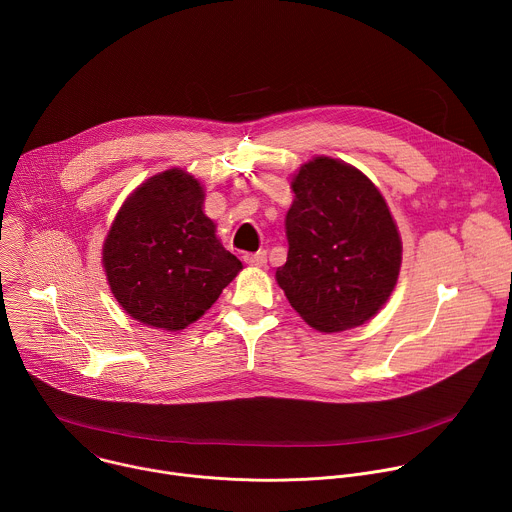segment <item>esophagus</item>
I'll list each match as a JSON object with an SVG mask.
<instances>
[{
	"label": "esophagus",
	"instance_id": "obj_1",
	"mask_svg": "<svg viewBox=\"0 0 512 512\" xmlns=\"http://www.w3.org/2000/svg\"><path fill=\"white\" fill-rule=\"evenodd\" d=\"M243 259H245V263H247L249 267H265V263H267V255H265L263 251L253 253V255H245Z\"/></svg>",
	"mask_w": 512,
	"mask_h": 512
}]
</instances>
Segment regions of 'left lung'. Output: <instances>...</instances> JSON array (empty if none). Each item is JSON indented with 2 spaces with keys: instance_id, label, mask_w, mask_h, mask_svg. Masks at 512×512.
Here are the masks:
<instances>
[{
  "instance_id": "8db88e82",
  "label": "left lung",
  "mask_w": 512,
  "mask_h": 512,
  "mask_svg": "<svg viewBox=\"0 0 512 512\" xmlns=\"http://www.w3.org/2000/svg\"><path fill=\"white\" fill-rule=\"evenodd\" d=\"M285 216L287 261L275 281L300 318L318 332L369 322L397 287L403 243L395 218L369 176L316 156L291 176Z\"/></svg>"
}]
</instances>
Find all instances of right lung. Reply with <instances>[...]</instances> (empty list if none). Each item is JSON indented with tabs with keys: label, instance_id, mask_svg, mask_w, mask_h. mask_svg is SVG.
<instances>
[{
	"label": "right lung",
	"instance_id": "right-lung-1",
	"mask_svg": "<svg viewBox=\"0 0 512 512\" xmlns=\"http://www.w3.org/2000/svg\"><path fill=\"white\" fill-rule=\"evenodd\" d=\"M204 186L182 168L139 184L117 210L103 243V269L133 320L180 332L239 275L243 263L204 214Z\"/></svg>",
	"mask_w": 512,
	"mask_h": 512
}]
</instances>
